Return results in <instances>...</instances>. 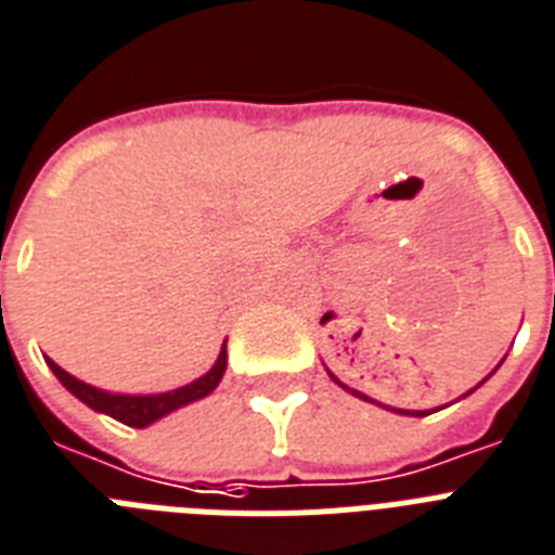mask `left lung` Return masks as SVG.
I'll list each match as a JSON object with an SVG mask.
<instances>
[{
    "label": "left lung",
    "mask_w": 555,
    "mask_h": 555,
    "mask_svg": "<svg viewBox=\"0 0 555 555\" xmlns=\"http://www.w3.org/2000/svg\"><path fill=\"white\" fill-rule=\"evenodd\" d=\"M334 382H336V378H334ZM350 392H353V396H359V399H364V401H373V399H367V396H362L359 390H350ZM373 404H376V401H373ZM396 413H406V410H396ZM406 415H426V413H406Z\"/></svg>",
    "instance_id": "obj_1"
}]
</instances>
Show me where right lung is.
Instances as JSON below:
<instances>
[{
	"label": "right lung",
	"instance_id": "obj_1",
	"mask_svg": "<svg viewBox=\"0 0 555 555\" xmlns=\"http://www.w3.org/2000/svg\"><path fill=\"white\" fill-rule=\"evenodd\" d=\"M47 362H50L52 373L59 376L61 385L73 392V396H78L83 404H89L92 410H98V413L112 415V418H117L120 424L137 426V429H140V426H149L154 424L156 418L173 413L179 406L210 396V392L219 387L221 376H224L227 371V348H221L219 362L212 364L210 373H205V376L191 382V385L179 387V390L159 392V396H117V392H103L98 390V387L87 385V382H80V378L69 376V373H66L64 367H59L52 359H47Z\"/></svg>",
	"mask_w": 555,
	"mask_h": 555
}]
</instances>
